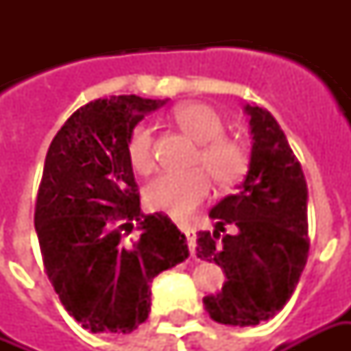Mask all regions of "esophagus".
I'll return each mask as SVG.
<instances>
[{
    "label": "esophagus",
    "instance_id": "34e87169",
    "mask_svg": "<svg viewBox=\"0 0 351 351\" xmlns=\"http://www.w3.org/2000/svg\"><path fill=\"white\" fill-rule=\"evenodd\" d=\"M186 241H188V248H190L191 256H195V229L193 228H182Z\"/></svg>",
    "mask_w": 351,
    "mask_h": 351
}]
</instances>
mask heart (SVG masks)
Returning a JSON list of instances; mask_svg holds the SVG:
<instances>
[{
  "instance_id": "b5f03b06",
  "label": "heart",
  "mask_w": 351,
  "mask_h": 351,
  "mask_svg": "<svg viewBox=\"0 0 351 351\" xmlns=\"http://www.w3.org/2000/svg\"><path fill=\"white\" fill-rule=\"evenodd\" d=\"M171 120L199 143L193 165L206 168L220 188L235 186L250 167V150L241 138L226 135V118L206 103H182L173 108ZM128 158L141 175L152 173L154 131L148 125H135L128 138ZM210 193V178L202 169L190 173H165L146 186L148 208L186 220Z\"/></svg>"
}]
</instances>
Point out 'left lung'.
Masks as SVG:
<instances>
[{
  "label": "left lung",
  "instance_id": "8db88e82",
  "mask_svg": "<svg viewBox=\"0 0 351 351\" xmlns=\"http://www.w3.org/2000/svg\"><path fill=\"white\" fill-rule=\"evenodd\" d=\"M246 112L254 135L248 175L241 190L210 210L216 229L199 231L195 246L197 258L226 274L221 291L203 299L205 310L214 322L237 327L267 322L284 308L310 248L301 163L269 110L246 105Z\"/></svg>",
  "mask_w": 351,
  "mask_h": 351
}]
</instances>
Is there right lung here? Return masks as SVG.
I'll use <instances>...</instances> for the list:
<instances>
[{
  "mask_svg": "<svg viewBox=\"0 0 351 351\" xmlns=\"http://www.w3.org/2000/svg\"><path fill=\"white\" fill-rule=\"evenodd\" d=\"M165 101L118 95L75 110L50 143L35 201L43 265L90 332L125 335L150 314V282L188 258L167 214L141 213L128 138ZM141 235L128 237L132 221Z\"/></svg>",
  "mask_w": 351,
  "mask_h": 351,
  "instance_id": "add662e5",
  "label": "right lung"
}]
</instances>
